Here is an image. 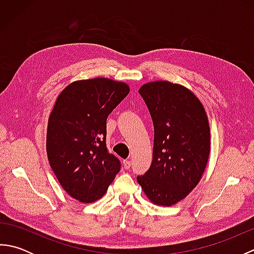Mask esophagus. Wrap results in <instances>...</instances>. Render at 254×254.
<instances>
[{
	"mask_svg": "<svg viewBox=\"0 0 254 254\" xmlns=\"http://www.w3.org/2000/svg\"><path fill=\"white\" fill-rule=\"evenodd\" d=\"M123 166H124V168H126V169H130L131 168V161L130 160H124Z\"/></svg>",
	"mask_w": 254,
	"mask_h": 254,
	"instance_id": "1",
	"label": "esophagus"
}]
</instances>
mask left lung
I'll return each mask as SVG.
<instances>
[{"mask_svg": "<svg viewBox=\"0 0 254 254\" xmlns=\"http://www.w3.org/2000/svg\"><path fill=\"white\" fill-rule=\"evenodd\" d=\"M154 123L153 161L138 185L150 202L171 206L197 186L206 168L210 133L201 101L179 84L156 80L139 88Z\"/></svg>", "mask_w": 254, "mask_h": 254, "instance_id": "8db88e82", "label": "left lung"}]
</instances>
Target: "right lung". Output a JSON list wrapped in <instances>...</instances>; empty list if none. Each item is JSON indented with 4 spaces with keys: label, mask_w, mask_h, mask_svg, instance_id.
I'll list each match as a JSON object with an SVG mask.
<instances>
[{
    "label": "right lung",
    "mask_w": 254,
    "mask_h": 254,
    "mask_svg": "<svg viewBox=\"0 0 254 254\" xmlns=\"http://www.w3.org/2000/svg\"><path fill=\"white\" fill-rule=\"evenodd\" d=\"M128 93L126 83L97 77L73 82L57 98L47 155L62 188L79 202L100 198L120 171V160L107 149V118Z\"/></svg>",
    "instance_id": "add662e5"
}]
</instances>
